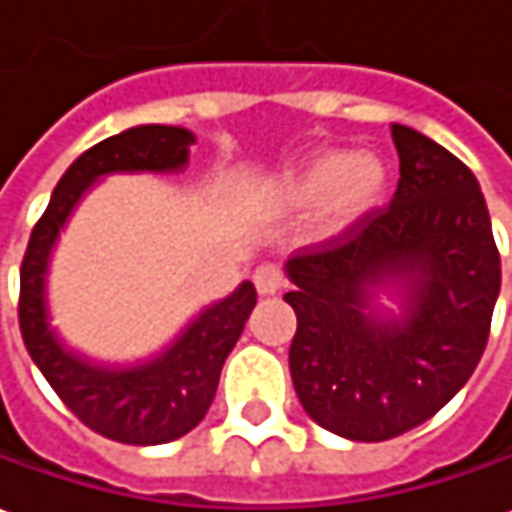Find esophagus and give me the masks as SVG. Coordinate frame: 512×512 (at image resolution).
Returning <instances> with one entry per match:
<instances>
[{"instance_id":"obj_1","label":"esophagus","mask_w":512,"mask_h":512,"mask_svg":"<svg viewBox=\"0 0 512 512\" xmlns=\"http://www.w3.org/2000/svg\"><path fill=\"white\" fill-rule=\"evenodd\" d=\"M252 283H255L260 297H274V294L283 288V274H280L277 266H260V269H255V274H252Z\"/></svg>"}]
</instances>
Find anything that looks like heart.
<instances>
[{
    "instance_id": "obj_1",
    "label": "heart",
    "mask_w": 512,
    "mask_h": 512,
    "mask_svg": "<svg viewBox=\"0 0 512 512\" xmlns=\"http://www.w3.org/2000/svg\"><path fill=\"white\" fill-rule=\"evenodd\" d=\"M387 165L370 151L316 148L269 187L274 212H308V238L336 241L361 227L387 196Z\"/></svg>"
}]
</instances>
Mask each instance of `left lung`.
I'll return each mask as SVG.
<instances>
[{
  "instance_id": "left-lung-1",
  "label": "left lung",
  "mask_w": 512,
  "mask_h": 512,
  "mask_svg": "<svg viewBox=\"0 0 512 512\" xmlns=\"http://www.w3.org/2000/svg\"><path fill=\"white\" fill-rule=\"evenodd\" d=\"M392 142L401 179L387 210L285 263L297 398L356 443L415 429L465 387L502 285L474 173L409 125L392 123Z\"/></svg>"
}]
</instances>
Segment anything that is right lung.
Masks as SVG:
<instances>
[{"mask_svg":"<svg viewBox=\"0 0 512 512\" xmlns=\"http://www.w3.org/2000/svg\"><path fill=\"white\" fill-rule=\"evenodd\" d=\"M193 142V131L179 125H137L97 142L55 184L22 260L19 328L27 353L89 429L128 446L179 440L204 420L221 367L255 308V285L243 280L229 297L204 305L151 356L103 361L75 350L52 325L47 277L61 232L97 182L111 173H182Z\"/></svg>","mask_w":512,"mask_h":512,"instance_id":"obj_1","label":"right lung"}]
</instances>
